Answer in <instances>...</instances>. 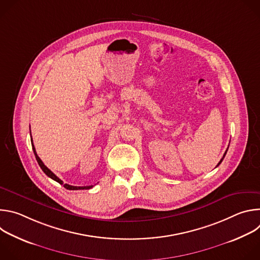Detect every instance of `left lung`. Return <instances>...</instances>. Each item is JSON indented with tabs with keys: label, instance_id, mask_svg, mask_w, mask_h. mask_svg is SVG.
Instances as JSON below:
<instances>
[{
	"label": "left lung",
	"instance_id": "obj_1",
	"mask_svg": "<svg viewBox=\"0 0 260 260\" xmlns=\"http://www.w3.org/2000/svg\"><path fill=\"white\" fill-rule=\"evenodd\" d=\"M228 149H229V148H228ZM226 151H228V150H226ZM226 151H225V153H224V155H223V157H222V158H221V160H220V161H219V162H218V165H217V167H218V166H219V165H220V164H221V161H222V160H223V158H224V156H225V154H226Z\"/></svg>",
	"mask_w": 260,
	"mask_h": 260
}]
</instances>
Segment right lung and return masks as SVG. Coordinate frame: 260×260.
Returning <instances> with one entry per match:
<instances>
[{"label":"right lung","mask_w":260,"mask_h":260,"mask_svg":"<svg viewBox=\"0 0 260 260\" xmlns=\"http://www.w3.org/2000/svg\"><path fill=\"white\" fill-rule=\"evenodd\" d=\"M30 141H31V143H32V139H31V138H30ZM31 146H32V151H34V154H35V156H36V159H37V161H38V164H39L40 168L42 169V171H43L49 178H51L52 180L58 182L59 184H63V182H62L56 175H54V174L43 164V161L40 159V157L38 156V154H37V152H36L34 144H31ZM63 187L67 188V189H69V190H79V189H89V188H92L93 186H92V185H90V186H72V185H69V184H63Z\"/></svg>","instance_id":"1"}]
</instances>
